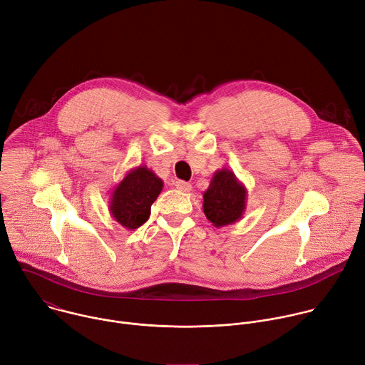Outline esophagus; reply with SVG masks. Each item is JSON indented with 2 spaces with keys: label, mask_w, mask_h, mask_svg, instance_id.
<instances>
[{
  "label": "esophagus",
  "mask_w": 365,
  "mask_h": 365,
  "mask_svg": "<svg viewBox=\"0 0 365 365\" xmlns=\"http://www.w3.org/2000/svg\"><path fill=\"white\" fill-rule=\"evenodd\" d=\"M175 186L180 192H190L192 190V185L189 182H185V180H178Z\"/></svg>",
  "instance_id": "obj_1"
}]
</instances>
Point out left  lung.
Returning <instances> with one entry per match:
<instances>
[{
  "mask_svg": "<svg viewBox=\"0 0 365 365\" xmlns=\"http://www.w3.org/2000/svg\"><path fill=\"white\" fill-rule=\"evenodd\" d=\"M203 212L214 227L231 225L242 218L247 206V189L232 170L220 169L214 173L210 187L203 192Z\"/></svg>",
  "mask_w": 365,
  "mask_h": 365,
  "instance_id": "1",
  "label": "left lung"
}]
</instances>
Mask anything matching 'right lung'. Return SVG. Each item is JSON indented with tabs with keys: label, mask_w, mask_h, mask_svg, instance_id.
I'll list each match as a JSON object with an SVG mask.
<instances>
[{
	"label": "right lung",
	"mask_w": 365,
	"mask_h": 365,
	"mask_svg": "<svg viewBox=\"0 0 365 365\" xmlns=\"http://www.w3.org/2000/svg\"><path fill=\"white\" fill-rule=\"evenodd\" d=\"M163 189V180L147 166L131 169L111 193L108 210L125 230L141 227L150 217L153 202Z\"/></svg>",
	"instance_id": "right-lung-1"
}]
</instances>
